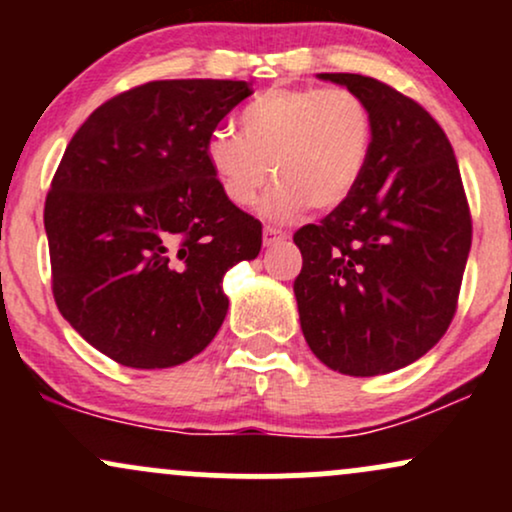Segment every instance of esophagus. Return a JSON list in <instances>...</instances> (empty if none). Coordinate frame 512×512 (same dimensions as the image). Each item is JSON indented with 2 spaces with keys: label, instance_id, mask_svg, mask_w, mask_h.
I'll return each instance as SVG.
<instances>
[{
  "label": "esophagus",
  "instance_id": "obj_1",
  "mask_svg": "<svg viewBox=\"0 0 512 512\" xmlns=\"http://www.w3.org/2000/svg\"><path fill=\"white\" fill-rule=\"evenodd\" d=\"M262 240H264V245H267V248H272V245L281 243V240H286V233L279 231V228H274V226H267V228H264V233H262Z\"/></svg>",
  "mask_w": 512,
  "mask_h": 512
}]
</instances>
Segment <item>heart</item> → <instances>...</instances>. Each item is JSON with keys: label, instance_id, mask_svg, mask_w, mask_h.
Returning a JSON list of instances; mask_svg holds the SVG:
<instances>
[{"label": "heart", "instance_id": "heart-1", "mask_svg": "<svg viewBox=\"0 0 512 512\" xmlns=\"http://www.w3.org/2000/svg\"><path fill=\"white\" fill-rule=\"evenodd\" d=\"M373 149V113L349 88L279 86L240 113V132L219 127L204 156L223 197L250 207L269 178V219L286 221L305 207L330 211L351 197Z\"/></svg>", "mask_w": 512, "mask_h": 512}]
</instances>
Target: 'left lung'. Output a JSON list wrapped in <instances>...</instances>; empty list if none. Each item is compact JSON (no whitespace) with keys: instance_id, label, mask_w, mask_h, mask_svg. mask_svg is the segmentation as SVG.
I'll return each mask as SVG.
<instances>
[{"instance_id":"left-lung-1","label":"left lung","mask_w":512,"mask_h":512,"mask_svg":"<svg viewBox=\"0 0 512 512\" xmlns=\"http://www.w3.org/2000/svg\"><path fill=\"white\" fill-rule=\"evenodd\" d=\"M373 113V149L351 197L298 228L301 330L327 368L370 378L440 342L457 310L472 216L445 132L419 103L361 74H320Z\"/></svg>"}]
</instances>
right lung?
Here are the masks:
<instances>
[{
	"label": "right lung",
	"instance_id": "add662e5",
	"mask_svg": "<svg viewBox=\"0 0 512 512\" xmlns=\"http://www.w3.org/2000/svg\"><path fill=\"white\" fill-rule=\"evenodd\" d=\"M248 81L170 79L93 110L45 199L52 293L93 349L170 368L209 346L223 274L255 260L262 223L223 197L204 146Z\"/></svg>",
	"mask_w": 512,
	"mask_h": 512
}]
</instances>
